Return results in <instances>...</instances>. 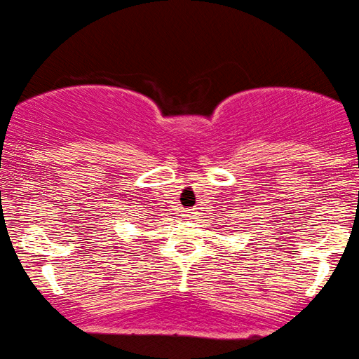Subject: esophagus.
<instances>
[{"instance_id": "1", "label": "esophagus", "mask_w": 359, "mask_h": 359, "mask_svg": "<svg viewBox=\"0 0 359 359\" xmlns=\"http://www.w3.org/2000/svg\"><path fill=\"white\" fill-rule=\"evenodd\" d=\"M187 217H188V218H195V217H196V212H195V210H188Z\"/></svg>"}]
</instances>
